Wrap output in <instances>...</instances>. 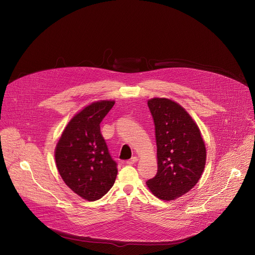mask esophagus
Listing matches in <instances>:
<instances>
[{
	"instance_id": "obj_1",
	"label": "esophagus",
	"mask_w": 255,
	"mask_h": 255,
	"mask_svg": "<svg viewBox=\"0 0 255 255\" xmlns=\"http://www.w3.org/2000/svg\"><path fill=\"white\" fill-rule=\"evenodd\" d=\"M138 160V158L136 157V156H133V157H131L130 159H128V161H127V163L128 164V165H131V164H134V163H136V161Z\"/></svg>"
}]
</instances>
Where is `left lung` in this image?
Segmentation results:
<instances>
[{"mask_svg": "<svg viewBox=\"0 0 255 255\" xmlns=\"http://www.w3.org/2000/svg\"><path fill=\"white\" fill-rule=\"evenodd\" d=\"M147 105L155 127L158 168L146 184L157 198L175 200L201 178L207 157L205 143L198 126L179 104L153 98Z\"/></svg>", "mask_w": 255, "mask_h": 255, "instance_id": "8db88e82", "label": "left lung"}]
</instances>
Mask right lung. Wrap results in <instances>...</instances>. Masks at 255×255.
<instances>
[{
	"mask_svg": "<svg viewBox=\"0 0 255 255\" xmlns=\"http://www.w3.org/2000/svg\"><path fill=\"white\" fill-rule=\"evenodd\" d=\"M115 101L94 102L75 115L55 148V162L65 184L88 201L101 199L113 187L118 168L101 134L100 124Z\"/></svg>",
	"mask_w": 255,
	"mask_h": 255,
	"instance_id": "1",
	"label": "right lung"
}]
</instances>
